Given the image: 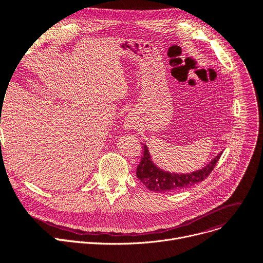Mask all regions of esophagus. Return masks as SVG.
Returning <instances> with one entry per match:
<instances>
[{"label":"esophagus","instance_id":"esophagus-1","mask_svg":"<svg viewBox=\"0 0 263 263\" xmlns=\"http://www.w3.org/2000/svg\"><path fill=\"white\" fill-rule=\"evenodd\" d=\"M126 126H127V128H131L132 127V123H131V121H127V123H126Z\"/></svg>","mask_w":263,"mask_h":263}]
</instances>
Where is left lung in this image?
I'll use <instances>...</instances> for the list:
<instances>
[{
  "label": "left lung",
  "instance_id": "left-lung-1",
  "mask_svg": "<svg viewBox=\"0 0 263 263\" xmlns=\"http://www.w3.org/2000/svg\"><path fill=\"white\" fill-rule=\"evenodd\" d=\"M143 148V157L139 166L136 168V177L139 178V180H141V182H143V184L148 190L157 193L180 191L203 181L211 174L217 161L223 154L219 153L208 165H205L201 170L187 174H177L170 173L158 167L153 160H151L148 147L144 145Z\"/></svg>",
  "mask_w": 263,
  "mask_h": 263
}]
</instances>
